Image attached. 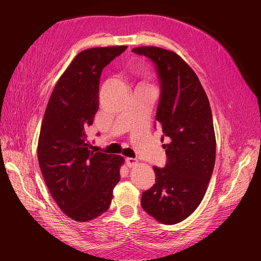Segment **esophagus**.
<instances>
[{"mask_svg": "<svg viewBox=\"0 0 261 261\" xmlns=\"http://www.w3.org/2000/svg\"><path fill=\"white\" fill-rule=\"evenodd\" d=\"M125 164L127 167H135V166L138 165V160L136 158H126L125 159Z\"/></svg>", "mask_w": 261, "mask_h": 261, "instance_id": "1", "label": "esophagus"}]
</instances>
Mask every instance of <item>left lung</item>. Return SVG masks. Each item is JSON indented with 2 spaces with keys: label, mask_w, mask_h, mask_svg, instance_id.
I'll use <instances>...</instances> for the list:
<instances>
[{
  "label": "left lung",
  "mask_w": 261,
  "mask_h": 261,
  "mask_svg": "<svg viewBox=\"0 0 261 261\" xmlns=\"http://www.w3.org/2000/svg\"><path fill=\"white\" fill-rule=\"evenodd\" d=\"M132 51L156 66L160 83L156 124L169 139L163 146L167 162L164 168L153 167L156 184L142 193L141 206L160 223L176 224L202 202L213 173L212 111L197 75L178 55L158 47Z\"/></svg>",
  "instance_id": "obj_1"
}]
</instances>
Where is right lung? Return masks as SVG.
Returning a JSON list of instances; mask_svg holds the SVG:
<instances>
[{"instance_id": "obj_1", "label": "right lung", "mask_w": 261, "mask_h": 261, "mask_svg": "<svg viewBox=\"0 0 261 261\" xmlns=\"http://www.w3.org/2000/svg\"><path fill=\"white\" fill-rule=\"evenodd\" d=\"M126 46L80 53L49 98L38 140V162L55 202L70 219L86 222L110 207L123 157L88 150L86 129L98 110L103 68Z\"/></svg>"}]
</instances>
